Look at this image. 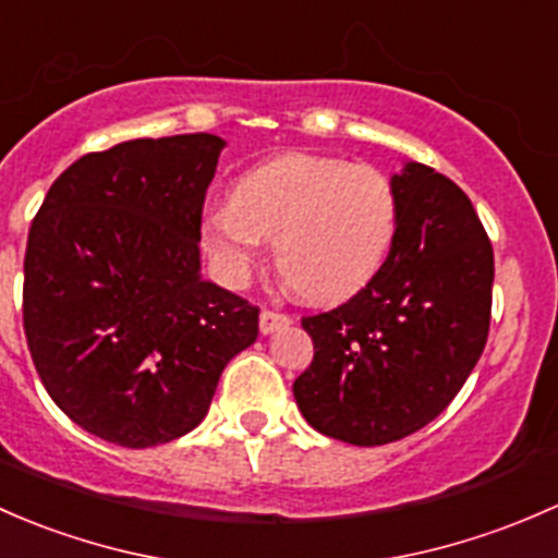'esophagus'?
Wrapping results in <instances>:
<instances>
[{"instance_id":"1","label":"esophagus","mask_w":558,"mask_h":558,"mask_svg":"<svg viewBox=\"0 0 558 558\" xmlns=\"http://www.w3.org/2000/svg\"><path fill=\"white\" fill-rule=\"evenodd\" d=\"M290 325V317L281 312H274V308H263L260 312V332L268 336V332H277L281 327Z\"/></svg>"}]
</instances>
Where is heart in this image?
Segmentation results:
<instances>
[{
	"instance_id": "b5f03b06",
	"label": "heart",
	"mask_w": 558,
	"mask_h": 558,
	"mask_svg": "<svg viewBox=\"0 0 558 558\" xmlns=\"http://www.w3.org/2000/svg\"><path fill=\"white\" fill-rule=\"evenodd\" d=\"M398 228V198L378 169L290 153L255 166L233 201L215 204L201 239L226 284L241 287L274 239L290 284L312 301H341L378 274Z\"/></svg>"
}]
</instances>
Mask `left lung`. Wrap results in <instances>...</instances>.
Wrapping results in <instances>:
<instances>
[{
	"label": "left lung",
	"instance_id": "1",
	"mask_svg": "<svg viewBox=\"0 0 558 558\" xmlns=\"http://www.w3.org/2000/svg\"><path fill=\"white\" fill-rule=\"evenodd\" d=\"M389 185L387 260L347 303L301 319L314 360L292 384L306 422L354 446L392 444L444 413L489 336L494 252L470 198L413 160Z\"/></svg>",
	"mask_w": 558,
	"mask_h": 558
}]
</instances>
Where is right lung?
Segmentation results:
<instances>
[{
	"mask_svg": "<svg viewBox=\"0 0 558 558\" xmlns=\"http://www.w3.org/2000/svg\"><path fill=\"white\" fill-rule=\"evenodd\" d=\"M226 142H120L50 185L23 260V330L53 403L125 449L204 422L217 381L255 343L244 298L201 279V211Z\"/></svg>",
	"mask_w": 558,
	"mask_h": 558,
	"instance_id": "obj_1",
	"label": "right lung"
}]
</instances>
